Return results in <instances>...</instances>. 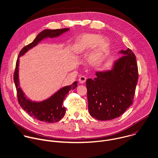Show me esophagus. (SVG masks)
<instances>
[{
	"label": "esophagus",
	"mask_w": 158,
	"mask_h": 158,
	"mask_svg": "<svg viewBox=\"0 0 158 158\" xmlns=\"http://www.w3.org/2000/svg\"><path fill=\"white\" fill-rule=\"evenodd\" d=\"M86 80V77H85V76H81L79 78V82L80 83H84Z\"/></svg>",
	"instance_id": "esophagus-1"
}]
</instances>
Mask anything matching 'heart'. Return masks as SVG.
<instances>
[{
	"label": "heart",
	"instance_id": "b5f03b06",
	"mask_svg": "<svg viewBox=\"0 0 158 158\" xmlns=\"http://www.w3.org/2000/svg\"><path fill=\"white\" fill-rule=\"evenodd\" d=\"M106 38L100 37L99 35L87 33L81 36L77 41L73 47L76 55H81L91 50L95 47V56L100 55L107 46Z\"/></svg>",
	"mask_w": 158,
	"mask_h": 158
}]
</instances>
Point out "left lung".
<instances>
[{"instance_id": "obj_1", "label": "left lung", "mask_w": 158, "mask_h": 158, "mask_svg": "<svg viewBox=\"0 0 158 158\" xmlns=\"http://www.w3.org/2000/svg\"><path fill=\"white\" fill-rule=\"evenodd\" d=\"M120 53L124 55L111 70L97 72L96 78L86 80L89 113L97 120L118 117L133 104L138 80L136 57L129 48Z\"/></svg>"}]
</instances>
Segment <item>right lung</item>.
<instances>
[{"label":"right lung","mask_w":158,"mask_h":158,"mask_svg":"<svg viewBox=\"0 0 158 158\" xmlns=\"http://www.w3.org/2000/svg\"><path fill=\"white\" fill-rule=\"evenodd\" d=\"M69 30V28H63L58 30H45L41 31L31 43L25 46L21 50L17 60L14 80L17 89L19 103L23 109L31 117L40 121L54 123L59 121L63 118L66 112L65 107L63 106L64 100L66 98L69 91L70 89H74L77 86L78 82L76 81L70 86L63 87L49 98L43 101H31L26 98L20 87L19 80V58L28 50L36 46L43 39L57 37Z\"/></svg>","instance_id":"obj_1"}]
</instances>
